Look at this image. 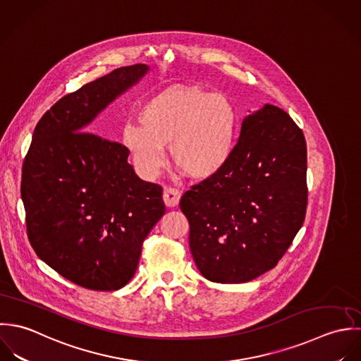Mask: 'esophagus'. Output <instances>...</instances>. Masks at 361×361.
<instances>
[{"instance_id": "1", "label": "esophagus", "mask_w": 361, "mask_h": 361, "mask_svg": "<svg viewBox=\"0 0 361 361\" xmlns=\"http://www.w3.org/2000/svg\"><path fill=\"white\" fill-rule=\"evenodd\" d=\"M180 198H181V194L178 190L176 188H171V187H166L164 191H163V201L166 204V207L169 208H174L178 205L180 202Z\"/></svg>"}]
</instances>
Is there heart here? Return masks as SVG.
<instances>
[{"label": "heart", "instance_id": "heart-1", "mask_svg": "<svg viewBox=\"0 0 361 361\" xmlns=\"http://www.w3.org/2000/svg\"><path fill=\"white\" fill-rule=\"evenodd\" d=\"M128 124L123 145L146 178L163 163L170 145L173 164L187 177L208 180L231 160L240 134V114L230 97L198 85L170 86L147 99Z\"/></svg>", "mask_w": 361, "mask_h": 361}]
</instances>
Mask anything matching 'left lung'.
Returning <instances> with one entry per match:
<instances>
[{
	"label": "left lung",
	"instance_id": "8db88e82",
	"mask_svg": "<svg viewBox=\"0 0 361 361\" xmlns=\"http://www.w3.org/2000/svg\"><path fill=\"white\" fill-rule=\"evenodd\" d=\"M307 145L282 109L245 117L230 163L188 190L190 250L211 282L244 283L275 268L307 209Z\"/></svg>",
	"mask_w": 361,
	"mask_h": 361
}]
</instances>
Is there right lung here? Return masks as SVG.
Masks as SVG:
<instances>
[{"label": "right lung", "mask_w": 361, "mask_h": 361, "mask_svg": "<svg viewBox=\"0 0 361 361\" xmlns=\"http://www.w3.org/2000/svg\"><path fill=\"white\" fill-rule=\"evenodd\" d=\"M149 67L117 68L61 97L37 123L22 167L29 241L75 285L113 291L135 275L142 243L164 215L163 188L141 180L124 145L92 121Z\"/></svg>", "instance_id": "right-lung-1"}]
</instances>
